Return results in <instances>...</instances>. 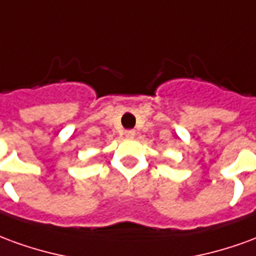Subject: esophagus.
I'll list each match as a JSON object with an SVG mask.
<instances>
[{
  "mask_svg": "<svg viewBox=\"0 0 256 256\" xmlns=\"http://www.w3.org/2000/svg\"><path fill=\"white\" fill-rule=\"evenodd\" d=\"M134 136H136V132H134V130H126V132H124V137H126V138H134Z\"/></svg>",
  "mask_w": 256,
  "mask_h": 256,
  "instance_id": "34e87169",
  "label": "esophagus"
}]
</instances>
